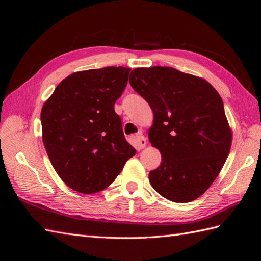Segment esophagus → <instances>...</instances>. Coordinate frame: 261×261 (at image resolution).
Instances as JSON below:
<instances>
[{"instance_id": "obj_1", "label": "esophagus", "mask_w": 261, "mask_h": 261, "mask_svg": "<svg viewBox=\"0 0 261 261\" xmlns=\"http://www.w3.org/2000/svg\"><path fill=\"white\" fill-rule=\"evenodd\" d=\"M135 140H136V144H137V147L139 149H143L146 147V144H147V140L146 138L143 136V135H137L135 137Z\"/></svg>"}]
</instances>
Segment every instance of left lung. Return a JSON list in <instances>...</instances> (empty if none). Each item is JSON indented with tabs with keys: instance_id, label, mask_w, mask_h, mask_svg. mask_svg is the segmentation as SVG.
Listing matches in <instances>:
<instances>
[{
	"instance_id": "left-lung-1",
	"label": "left lung",
	"mask_w": 261,
	"mask_h": 261,
	"mask_svg": "<svg viewBox=\"0 0 261 261\" xmlns=\"http://www.w3.org/2000/svg\"><path fill=\"white\" fill-rule=\"evenodd\" d=\"M129 84L153 111L150 143L161 152L149 173L164 198L189 202L211 186L230 153L232 130L218 91L200 77L173 67H139Z\"/></svg>"
}]
</instances>
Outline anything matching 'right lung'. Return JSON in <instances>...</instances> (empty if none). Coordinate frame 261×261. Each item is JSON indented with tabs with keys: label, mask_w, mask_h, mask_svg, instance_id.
<instances>
[{
	"label": "right lung",
	"mask_w": 261,
	"mask_h": 261,
	"mask_svg": "<svg viewBox=\"0 0 261 261\" xmlns=\"http://www.w3.org/2000/svg\"><path fill=\"white\" fill-rule=\"evenodd\" d=\"M129 72L108 66L74 73L58 85L42 107L46 153L62 180L78 193L107 188L136 153L114 111Z\"/></svg>",
	"instance_id": "1"
}]
</instances>
